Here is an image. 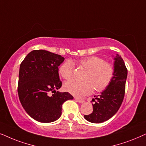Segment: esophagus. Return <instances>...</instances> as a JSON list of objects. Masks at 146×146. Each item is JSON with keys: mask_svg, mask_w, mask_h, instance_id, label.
I'll use <instances>...</instances> for the list:
<instances>
[{"mask_svg": "<svg viewBox=\"0 0 146 146\" xmlns=\"http://www.w3.org/2000/svg\"><path fill=\"white\" fill-rule=\"evenodd\" d=\"M75 100L77 101V102H79V103H83L85 102L84 101V100H83V99H79V98H75Z\"/></svg>", "mask_w": 146, "mask_h": 146, "instance_id": "obj_1", "label": "esophagus"}]
</instances>
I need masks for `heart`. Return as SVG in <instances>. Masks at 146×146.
<instances>
[{
  "label": "heart",
  "instance_id": "b5f03b06",
  "mask_svg": "<svg viewBox=\"0 0 146 146\" xmlns=\"http://www.w3.org/2000/svg\"><path fill=\"white\" fill-rule=\"evenodd\" d=\"M79 65L87 70L83 82L71 81L64 85L67 92L75 96H86L94 89L97 92L105 90L110 85L114 76V68L111 64L105 62L100 57L91 56L78 61ZM59 73L65 80H71L73 77L74 65L67 61L60 66Z\"/></svg>",
  "mask_w": 146,
  "mask_h": 146
}]
</instances>
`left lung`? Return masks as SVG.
Returning a JSON list of instances; mask_svg holds the SVG:
<instances>
[{
    "label": "left lung",
    "mask_w": 146,
    "mask_h": 146,
    "mask_svg": "<svg viewBox=\"0 0 146 146\" xmlns=\"http://www.w3.org/2000/svg\"><path fill=\"white\" fill-rule=\"evenodd\" d=\"M114 76L107 89L93 99V112L85 115V119L95 123H102L113 117L121 106L125 95L127 69L121 56L114 58ZM96 97V96H95Z\"/></svg>",
    "instance_id": "1"
}]
</instances>
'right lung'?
<instances>
[{
    "instance_id": "right-lung-1",
    "label": "right lung",
    "mask_w": 146,
    "mask_h": 146,
    "mask_svg": "<svg viewBox=\"0 0 146 146\" xmlns=\"http://www.w3.org/2000/svg\"><path fill=\"white\" fill-rule=\"evenodd\" d=\"M65 58L45 50H34L20 65L18 94L26 112L36 121L50 123L61 115L62 105L73 97L59 92V66Z\"/></svg>"
}]
</instances>
